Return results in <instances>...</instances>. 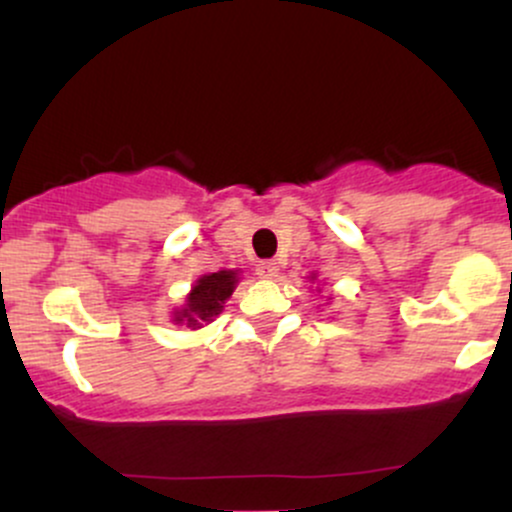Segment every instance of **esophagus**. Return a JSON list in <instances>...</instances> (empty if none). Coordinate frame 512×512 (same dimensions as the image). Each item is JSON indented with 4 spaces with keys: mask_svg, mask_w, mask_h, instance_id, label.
<instances>
[{
    "mask_svg": "<svg viewBox=\"0 0 512 512\" xmlns=\"http://www.w3.org/2000/svg\"><path fill=\"white\" fill-rule=\"evenodd\" d=\"M257 274H260V279H274V276L279 274V264H276V262H260V264H257Z\"/></svg>",
    "mask_w": 512,
    "mask_h": 512,
    "instance_id": "esophagus-1",
    "label": "esophagus"
}]
</instances>
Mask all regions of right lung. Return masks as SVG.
<instances>
[{"instance_id":"obj_1","label":"right lung","mask_w":512,"mask_h":512,"mask_svg":"<svg viewBox=\"0 0 512 512\" xmlns=\"http://www.w3.org/2000/svg\"><path fill=\"white\" fill-rule=\"evenodd\" d=\"M236 284L238 274L233 272V269H221V272L204 274L202 279H197V284L192 286L185 308H180L173 320L178 322V325L185 322L187 327L197 330V327H202V322H211V317L221 313L223 303L231 298Z\"/></svg>"}]
</instances>
